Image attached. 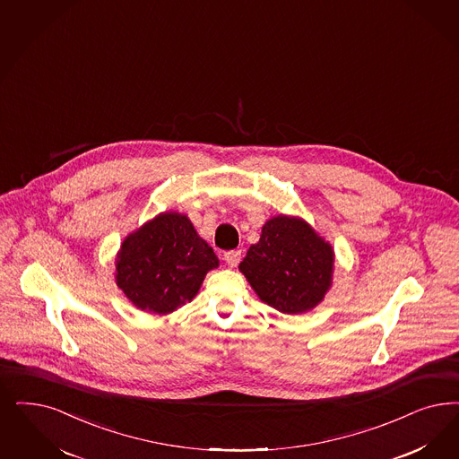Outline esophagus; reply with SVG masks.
I'll return each mask as SVG.
<instances>
[{"instance_id":"esophagus-1","label":"esophagus","mask_w":459,"mask_h":459,"mask_svg":"<svg viewBox=\"0 0 459 459\" xmlns=\"http://www.w3.org/2000/svg\"><path fill=\"white\" fill-rule=\"evenodd\" d=\"M223 259H225V263L230 266V268H234V266H238V261H240V251H227V253L223 254Z\"/></svg>"}]
</instances>
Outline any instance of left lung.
<instances>
[{
  "instance_id": "1",
  "label": "left lung",
  "mask_w": 459,
  "mask_h": 459,
  "mask_svg": "<svg viewBox=\"0 0 459 459\" xmlns=\"http://www.w3.org/2000/svg\"><path fill=\"white\" fill-rule=\"evenodd\" d=\"M333 263V247L308 223L280 215L266 221L238 269L269 307L301 314L324 299Z\"/></svg>"
}]
</instances>
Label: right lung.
I'll return each instance as SVG.
<instances>
[{
	"label": "right lung",
	"mask_w": 459,
	"mask_h": 459,
	"mask_svg": "<svg viewBox=\"0 0 459 459\" xmlns=\"http://www.w3.org/2000/svg\"><path fill=\"white\" fill-rule=\"evenodd\" d=\"M217 266L213 249L185 215L162 213L124 240L117 285L137 308L171 314L196 295L206 273Z\"/></svg>",
	"instance_id": "obj_1"
}]
</instances>
